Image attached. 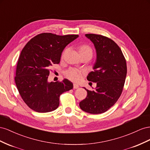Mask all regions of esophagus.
Listing matches in <instances>:
<instances>
[{
    "mask_svg": "<svg viewBox=\"0 0 150 150\" xmlns=\"http://www.w3.org/2000/svg\"><path fill=\"white\" fill-rule=\"evenodd\" d=\"M79 87V86L78 84L74 83V89H76V88H78Z\"/></svg>",
    "mask_w": 150,
    "mask_h": 150,
    "instance_id": "obj_1",
    "label": "esophagus"
}]
</instances>
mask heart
Segmentation results:
<instances>
[{"label":"heart","mask_w":150,"mask_h":150,"mask_svg":"<svg viewBox=\"0 0 150 150\" xmlns=\"http://www.w3.org/2000/svg\"><path fill=\"white\" fill-rule=\"evenodd\" d=\"M79 51L80 54H83L86 53H89L92 54V50L91 47L88 45H82L79 46ZM67 51V49L64 50L63 52V56ZM65 75L66 77L74 82H79L82 79L83 75V71L79 69L74 68H71L65 71Z\"/></svg>","instance_id":"heart-1"}]
</instances>
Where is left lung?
Instances as JSON below:
<instances>
[{"label":"left lung","mask_w":150,"mask_h":150,"mask_svg":"<svg viewBox=\"0 0 150 150\" xmlns=\"http://www.w3.org/2000/svg\"><path fill=\"white\" fill-rule=\"evenodd\" d=\"M85 36L94 44L97 52L94 71L87 79L97 83V87L93 91L84 88L87 96L79 105L86 112L101 114L112 107L121 95L127 74L126 61L121 48L110 38L96 34Z\"/></svg>","instance_id":"8db88e82"}]
</instances>
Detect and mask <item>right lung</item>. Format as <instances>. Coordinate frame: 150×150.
Masks as SVG:
<instances>
[{"mask_svg":"<svg viewBox=\"0 0 150 150\" xmlns=\"http://www.w3.org/2000/svg\"><path fill=\"white\" fill-rule=\"evenodd\" d=\"M78 35L59 36L50 33L39 34L29 41L17 63L15 82L24 102L38 112H48L58 108L59 96L73 88L67 79L48 82L50 68L58 64L66 46Z\"/></svg>","mask_w":150,"mask_h":150,"instance_id":"1","label":"right lung"}]
</instances>
